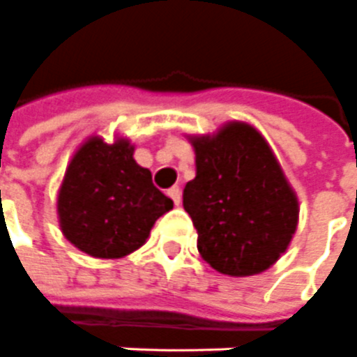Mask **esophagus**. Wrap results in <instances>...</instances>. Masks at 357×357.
I'll return each instance as SVG.
<instances>
[{"label":"esophagus","mask_w":357,"mask_h":357,"mask_svg":"<svg viewBox=\"0 0 357 357\" xmlns=\"http://www.w3.org/2000/svg\"><path fill=\"white\" fill-rule=\"evenodd\" d=\"M167 196L173 199L174 206H178V204H181V188H178V186H173V188H169V190H167Z\"/></svg>","instance_id":"obj_1"}]
</instances>
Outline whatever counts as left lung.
<instances>
[{
	"mask_svg": "<svg viewBox=\"0 0 357 357\" xmlns=\"http://www.w3.org/2000/svg\"><path fill=\"white\" fill-rule=\"evenodd\" d=\"M196 176L183 206L198 231V252L215 271L250 277L287 252L298 227V196L261 132L231 121L190 136Z\"/></svg>",
	"mask_w": 357,
	"mask_h": 357,
	"instance_id": "left-lung-1",
	"label": "left lung"
}]
</instances>
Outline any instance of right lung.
I'll list each match as a JSON object with an SVG mask.
<instances>
[{
	"mask_svg": "<svg viewBox=\"0 0 357 357\" xmlns=\"http://www.w3.org/2000/svg\"><path fill=\"white\" fill-rule=\"evenodd\" d=\"M128 138L107 144L90 136L70 159L57 194L65 238L80 252L119 259L146 244L151 227L173 199L151 183L150 169L134 161Z\"/></svg>",
	"mask_w": 357,
	"mask_h": 357,
	"instance_id": "add662e5",
	"label": "right lung"
}]
</instances>
